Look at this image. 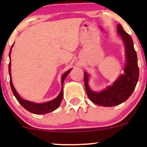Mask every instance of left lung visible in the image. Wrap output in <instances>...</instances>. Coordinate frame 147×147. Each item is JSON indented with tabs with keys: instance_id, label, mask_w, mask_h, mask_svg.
Segmentation results:
<instances>
[{
	"instance_id": "obj_1",
	"label": "left lung",
	"mask_w": 147,
	"mask_h": 147,
	"mask_svg": "<svg viewBox=\"0 0 147 147\" xmlns=\"http://www.w3.org/2000/svg\"><path fill=\"white\" fill-rule=\"evenodd\" d=\"M117 32L122 36L125 47L126 66L124 74L121 75L113 84L101 92H95L89 88L88 76L84 72V84L88 98L96 104L102 106H117L125 102L135 90L139 78L137 53L131 36L124 31L121 25H117Z\"/></svg>"
}]
</instances>
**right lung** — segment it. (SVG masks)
Returning a JSON list of instances; mask_svg holds the SVG:
<instances>
[{
    "label": "right lung",
    "instance_id": "obj_1",
    "mask_svg": "<svg viewBox=\"0 0 147 147\" xmlns=\"http://www.w3.org/2000/svg\"><path fill=\"white\" fill-rule=\"evenodd\" d=\"M13 45H11V48H12ZM10 53H11V50H10L9 53V61H11V57H10ZM11 63H9V77H10V86H11V89L12 90L13 94L15 96L16 99L18 102L20 103V104L23 106L24 109H26L27 111H30V112L34 114H45L48 113L52 112V111L56 110L57 108L60 106L61 102L62 99L63 97V84L65 80V77H67V75H68L69 72L71 71L72 69H70L68 71L65 72L62 76L61 78V84H62V88L61 90L59 95L57 96L55 99H54L53 100L50 101V102H45V103H42V104H37V103L32 102L30 101L25 100V99H22L18 94L17 93L16 90H15L14 86H13L12 81H11Z\"/></svg>",
    "mask_w": 147,
    "mask_h": 147
}]
</instances>
